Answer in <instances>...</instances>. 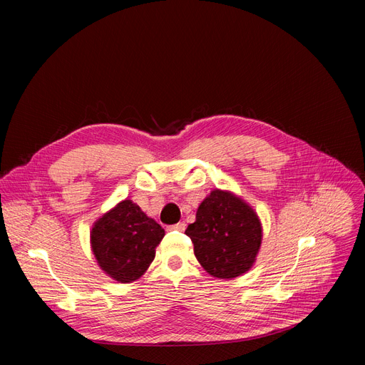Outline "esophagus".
Segmentation results:
<instances>
[{
	"label": "esophagus",
	"instance_id": "obj_1",
	"mask_svg": "<svg viewBox=\"0 0 365 365\" xmlns=\"http://www.w3.org/2000/svg\"><path fill=\"white\" fill-rule=\"evenodd\" d=\"M169 231H184L185 230V224L184 222H178V224H173L168 227Z\"/></svg>",
	"mask_w": 365,
	"mask_h": 365
}]
</instances>
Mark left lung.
I'll list each match as a JSON object with an SVG mask.
<instances>
[{"instance_id":"8db88e82","label":"left lung","mask_w":365,"mask_h":365,"mask_svg":"<svg viewBox=\"0 0 365 365\" xmlns=\"http://www.w3.org/2000/svg\"><path fill=\"white\" fill-rule=\"evenodd\" d=\"M201 267L213 277L235 279L250 271L262 244L257 213L231 192L213 190L185 230Z\"/></svg>"}]
</instances>
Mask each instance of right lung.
<instances>
[{
    "instance_id": "right-lung-1",
    "label": "right lung",
    "mask_w": 365,
    "mask_h": 365,
    "mask_svg": "<svg viewBox=\"0 0 365 365\" xmlns=\"http://www.w3.org/2000/svg\"><path fill=\"white\" fill-rule=\"evenodd\" d=\"M163 237V227L137 204L125 200L96 220L91 248L98 267L109 277L130 283L146 272Z\"/></svg>"
}]
</instances>
